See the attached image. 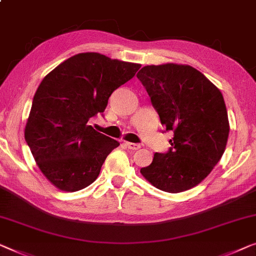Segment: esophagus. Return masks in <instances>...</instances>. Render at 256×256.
<instances>
[{
  "label": "esophagus",
  "mask_w": 256,
  "mask_h": 256,
  "mask_svg": "<svg viewBox=\"0 0 256 256\" xmlns=\"http://www.w3.org/2000/svg\"><path fill=\"white\" fill-rule=\"evenodd\" d=\"M126 144V146L128 148V149H130V150H138L140 148V144H136V143H132V142H126L124 143Z\"/></svg>",
  "instance_id": "1"
}]
</instances>
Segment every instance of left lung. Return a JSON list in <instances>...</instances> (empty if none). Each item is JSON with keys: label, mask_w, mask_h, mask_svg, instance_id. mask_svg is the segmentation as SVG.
Returning <instances> with one entry per match:
<instances>
[{"label": "left lung", "mask_w": 256, "mask_h": 256, "mask_svg": "<svg viewBox=\"0 0 256 256\" xmlns=\"http://www.w3.org/2000/svg\"><path fill=\"white\" fill-rule=\"evenodd\" d=\"M137 78L166 130L174 132L166 154L156 152L140 173L158 190L181 192L202 182L220 162L230 132L220 88L187 64L146 66Z\"/></svg>", "instance_id": "obj_1"}]
</instances>
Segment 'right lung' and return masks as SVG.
<instances>
[{
	"instance_id": "1",
	"label": "right lung",
	"mask_w": 256,
	"mask_h": 256,
	"mask_svg": "<svg viewBox=\"0 0 256 256\" xmlns=\"http://www.w3.org/2000/svg\"><path fill=\"white\" fill-rule=\"evenodd\" d=\"M140 68L99 53H80L42 80L25 140L40 171L58 190L77 192L90 186L107 156L120 146L88 121L105 110L112 92Z\"/></svg>"
}]
</instances>
